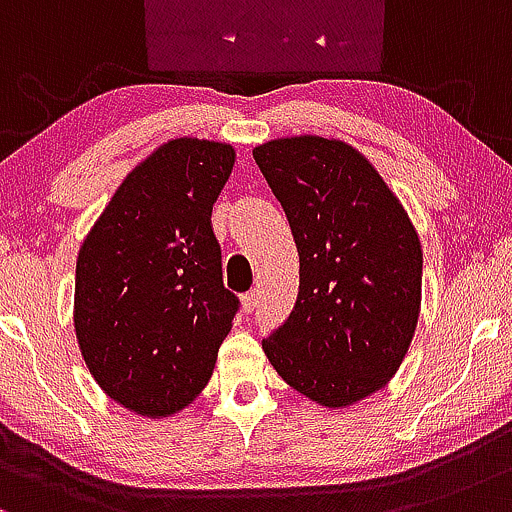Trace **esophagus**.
Segmentation results:
<instances>
[{
	"instance_id": "34e87169",
	"label": "esophagus",
	"mask_w": 512,
	"mask_h": 512,
	"mask_svg": "<svg viewBox=\"0 0 512 512\" xmlns=\"http://www.w3.org/2000/svg\"><path fill=\"white\" fill-rule=\"evenodd\" d=\"M241 307H244L246 314H251L258 307V292L251 290L246 295H241Z\"/></svg>"
}]
</instances>
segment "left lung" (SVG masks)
<instances>
[{
  "instance_id": "8db88e82",
  "label": "left lung",
  "mask_w": 512,
  "mask_h": 512,
  "mask_svg": "<svg viewBox=\"0 0 512 512\" xmlns=\"http://www.w3.org/2000/svg\"><path fill=\"white\" fill-rule=\"evenodd\" d=\"M254 159L300 254L297 302L263 350L295 392L346 409L392 380L411 346L421 239L375 166L346 142L280 137Z\"/></svg>"
}]
</instances>
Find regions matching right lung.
<instances>
[{
  "label": "right lung",
  "mask_w": 512,
  "mask_h": 512,
  "mask_svg": "<svg viewBox=\"0 0 512 512\" xmlns=\"http://www.w3.org/2000/svg\"><path fill=\"white\" fill-rule=\"evenodd\" d=\"M234 159L225 142H164L125 176L79 249V350L96 384L132 413L186 409L232 331L239 300L222 283L210 215Z\"/></svg>",
  "instance_id": "1"
}]
</instances>
